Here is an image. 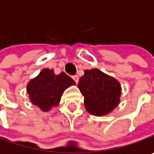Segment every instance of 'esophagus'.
<instances>
[{"label":"esophagus","instance_id":"1","mask_svg":"<svg viewBox=\"0 0 154 154\" xmlns=\"http://www.w3.org/2000/svg\"><path fill=\"white\" fill-rule=\"evenodd\" d=\"M72 78H73V79H74V80H75V82H76V83H78V79H79V78H78V76H77V75H75V76H73V77H72Z\"/></svg>","mask_w":154,"mask_h":154}]
</instances>
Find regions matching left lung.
Returning <instances> with one entry per match:
<instances>
[{"label": "left lung", "instance_id": "1", "mask_svg": "<svg viewBox=\"0 0 154 154\" xmlns=\"http://www.w3.org/2000/svg\"><path fill=\"white\" fill-rule=\"evenodd\" d=\"M84 72L77 87L84 96L85 109L98 117L110 113L120 103L119 82L98 69H86Z\"/></svg>", "mask_w": 154, "mask_h": 154}]
</instances>
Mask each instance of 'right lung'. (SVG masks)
Here are the masks:
<instances>
[{
    "label": "right lung",
    "mask_w": 154,
    "mask_h": 154,
    "mask_svg": "<svg viewBox=\"0 0 154 154\" xmlns=\"http://www.w3.org/2000/svg\"><path fill=\"white\" fill-rule=\"evenodd\" d=\"M76 82L66 73L59 75L53 69H43L38 76L32 78L26 85L30 102L43 111H49L60 104L64 91Z\"/></svg>",
    "instance_id": "right-lung-1"
}]
</instances>
